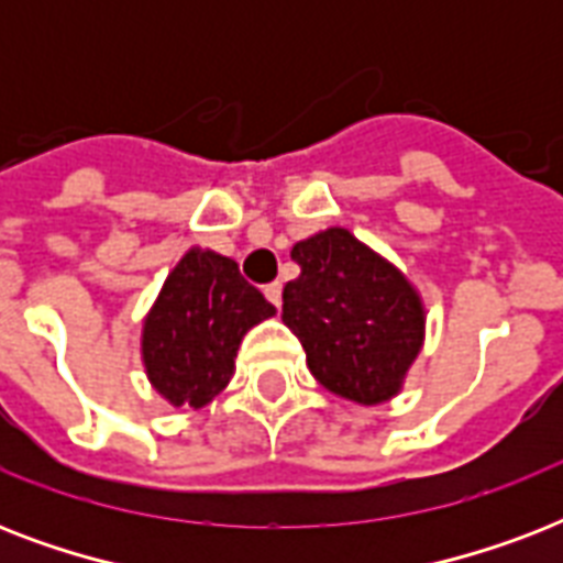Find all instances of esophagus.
I'll use <instances>...</instances> for the list:
<instances>
[{"mask_svg": "<svg viewBox=\"0 0 563 563\" xmlns=\"http://www.w3.org/2000/svg\"><path fill=\"white\" fill-rule=\"evenodd\" d=\"M265 298L272 300L274 307H280V298H283V283L280 280H274L265 286Z\"/></svg>", "mask_w": 563, "mask_h": 563, "instance_id": "34e87169", "label": "esophagus"}]
</instances>
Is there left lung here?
I'll use <instances>...</instances> for the list:
<instances>
[{"label":"left lung","instance_id":"left-lung-1","mask_svg":"<svg viewBox=\"0 0 563 563\" xmlns=\"http://www.w3.org/2000/svg\"><path fill=\"white\" fill-rule=\"evenodd\" d=\"M300 274L283 289V324L298 335L327 391L376 406L402 388L423 344V303L400 268L344 228L291 247Z\"/></svg>","mask_w":563,"mask_h":563}]
</instances>
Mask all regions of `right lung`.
<instances>
[{
  "label": "right lung",
  "instance_id": "obj_1",
  "mask_svg": "<svg viewBox=\"0 0 563 563\" xmlns=\"http://www.w3.org/2000/svg\"><path fill=\"white\" fill-rule=\"evenodd\" d=\"M274 312L230 256L189 247L143 321L154 391L178 409L207 406L230 383L242 335Z\"/></svg>",
  "mask_w": 563,
  "mask_h": 563
}]
</instances>
